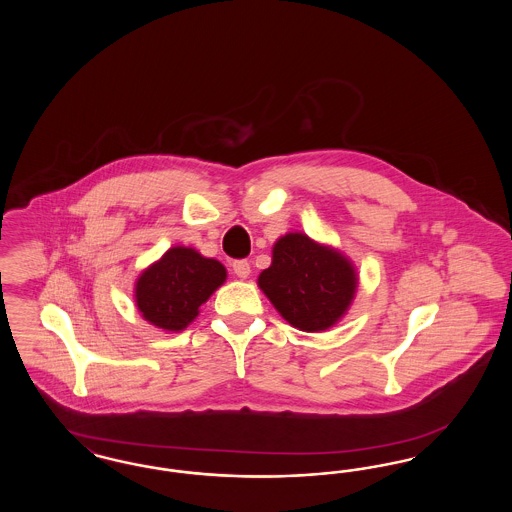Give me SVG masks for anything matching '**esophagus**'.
<instances>
[{
  "label": "esophagus",
  "mask_w": 512,
  "mask_h": 512,
  "mask_svg": "<svg viewBox=\"0 0 512 512\" xmlns=\"http://www.w3.org/2000/svg\"><path fill=\"white\" fill-rule=\"evenodd\" d=\"M232 268H234V274L238 276V278H242V280H245L249 274H251V267H249V263L247 261H234L232 263Z\"/></svg>",
  "instance_id": "34e87169"
}]
</instances>
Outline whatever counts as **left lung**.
Instances as JSON below:
<instances>
[{"label":"left lung","instance_id":"left-lung-1","mask_svg":"<svg viewBox=\"0 0 512 512\" xmlns=\"http://www.w3.org/2000/svg\"><path fill=\"white\" fill-rule=\"evenodd\" d=\"M257 284L293 328L324 332L349 311L359 274L340 249L318 244L303 232H288L272 245V263Z\"/></svg>","mask_w":512,"mask_h":512}]
</instances>
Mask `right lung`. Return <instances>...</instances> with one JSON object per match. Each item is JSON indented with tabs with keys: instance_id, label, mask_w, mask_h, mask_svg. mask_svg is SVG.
Segmentation results:
<instances>
[{
	"instance_id": "1",
	"label": "right lung",
	"mask_w": 512,
	"mask_h": 512,
	"mask_svg": "<svg viewBox=\"0 0 512 512\" xmlns=\"http://www.w3.org/2000/svg\"><path fill=\"white\" fill-rule=\"evenodd\" d=\"M226 282V268L194 247L174 245L142 270L134 286L140 315L155 328L182 332L199 307Z\"/></svg>"
}]
</instances>
